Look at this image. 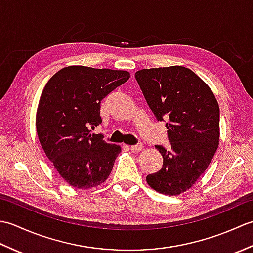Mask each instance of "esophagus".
I'll list each match as a JSON object with an SVG mask.
<instances>
[{
    "label": "esophagus",
    "mask_w": 253,
    "mask_h": 253,
    "mask_svg": "<svg viewBox=\"0 0 253 253\" xmlns=\"http://www.w3.org/2000/svg\"><path fill=\"white\" fill-rule=\"evenodd\" d=\"M141 149H142V144L141 143H138V144H135V146H131L130 147L131 151L135 152V153H138L139 151H141Z\"/></svg>",
    "instance_id": "obj_1"
}]
</instances>
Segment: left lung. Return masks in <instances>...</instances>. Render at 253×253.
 Listing matches in <instances>:
<instances>
[{"instance_id":"8db88e82","label":"left lung","mask_w":253,"mask_h":253,"mask_svg":"<svg viewBox=\"0 0 253 253\" xmlns=\"http://www.w3.org/2000/svg\"><path fill=\"white\" fill-rule=\"evenodd\" d=\"M135 77L157 120L166 121L170 142L169 150L155 146L163 165L147 176V182L162 195H180L206 171L217 150L219 107L215 95L184 66L141 69Z\"/></svg>"}]
</instances>
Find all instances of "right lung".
Returning a JSON list of instances; mask_svg holds the SVG:
<instances>
[{
  "label": "right lung",
  "mask_w": 253,
  "mask_h": 253,
  "mask_svg": "<svg viewBox=\"0 0 253 253\" xmlns=\"http://www.w3.org/2000/svg\"><path fill=\"white\" fill-rule=\"evenodd\" d=\"M129 77L126 71L77 65L62 68L45 84L37 133L46 157L71 186L89 189L110 176L122 149L90 129L102 123L101 101Z\"/></svg>",
  "instance_id": "add662e5"
}]
</instances>
